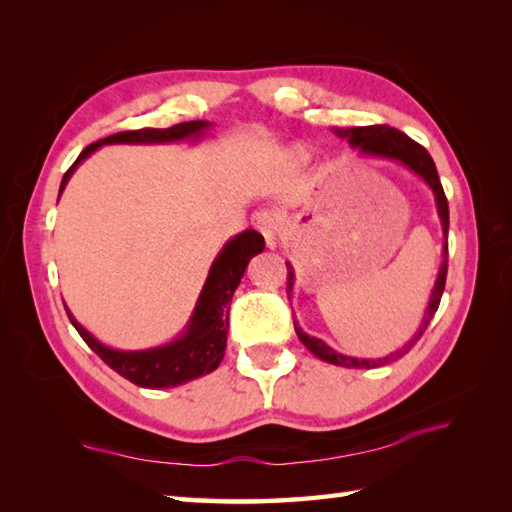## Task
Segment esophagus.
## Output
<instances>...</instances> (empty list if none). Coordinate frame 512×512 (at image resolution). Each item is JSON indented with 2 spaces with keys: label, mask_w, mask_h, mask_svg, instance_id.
<instances>
[{
  "label": "esophagus",
  "mask_w": 512,
  "mask_h": 512,
  "mask_svg": "<svg viewBox=\"0 0 512 512\" xmlns=\"http://www.w3.org/2000/svg\"><path fill=\"white\" fill-rule=\"evenodd\" d=\"M253 222H255L257 231L264 235L266 246H268V248H275V246H277L279 228H281L279 215L273 213V211H259V213L253 217Z\"/></svg>",
  "instance_id": "esophagus-1"
}]
</instances>
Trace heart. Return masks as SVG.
<instances>
[{"mask_svg":"<svg viewBox=\"0 0 512 512\" xmlns=\"http://www.w3.org/2000/svg\"><path fill=\"white\" fill-rule=\"evenodd\" d=\"M295 158H297V160H301V162H303V160H308V151L303 149V147H297V149H295Z\"/></svg>","mask_w":512,"mask_h":512,"instance_id":"heart-1","label":"heart"}]
</instances>
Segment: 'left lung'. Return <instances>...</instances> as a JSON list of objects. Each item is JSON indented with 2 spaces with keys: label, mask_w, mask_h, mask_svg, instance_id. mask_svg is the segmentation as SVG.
Returning a JSON list of instances; mask_svg holds the SVG:
<instances>
[{
  "label": "left lung",
  "mask_w": 512,
  "mask_h": 512,
  "mask_svg": "<svg viewBox=\"0 0 512 512\" xmlns=\"http://www.w3.org/2000/svg\"><path fill=\"white\" fill-rule=\"evenodd\" d=\"M334 134L339 138H345L350 147L361 151L363 156H372V158H387V160H396L400 165H405L409 171L416 173L418 178H422L424 182L429 184V189L436 195V206H438V217L442 222V233L444 239L449 235V204H447V195L442 191V184L438 178V169H436V162L429 156V151L424 149L422 145H418L416 140H411L407 134L398 132V129L389 127V125H367V127H336ZM442 266L438 270V277H436V284H433V292L429 297V308L424 312L420 328L416 330V334L411 336V339L400 347V350L391 352L383 358H354V356H345L339 354L336 350H332L330 345H325L321 339H314V336L303 332L297 321H295V332L299 336V341L308 347V350L321 358L325 363H332V365H341V367H361V369H372V367H380V365H387L391 361H396V358L405 356L413 345L420 341V336L427 330L429 321L433 319V314H436L438 306H440V299H442V292H444V284H447V262H449V244L444 242L442 246ZM288 299H290V292L292 286H295V268H292L288 262Z\"/></svg>",
  "instance_id": "8db88e82"
}]
</instances>
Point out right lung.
Segmentation results:
<instances>
[{"label": "right lung", "mask_w": 512, "mask_h": 512, "mask_svg": "<svg viewBox=\"0 0 512 512\" xmlns=\"http://www.w3.org/2000/svg\"><path fill=\"white\" fill-rule=\"evenodd\" d=\"M209 127V121H189L178 123L169 129H136V132H121L96 140L90 147H85L74 165L65 171L59 195L63 193L65 184L72 178L76 167L103 145H169L187 143V140L195 143V140H200L206 134ZM264 246V237L253 231V228H246V231L228 239L220 250V255L213 259L209 277L204 281L189 323L184 325L178 339L165 345L136 352L114 350V347L101 343L94 334L85 330L72 317L68 308H65V312H68V317L76 332L81 334V339L92 347V352L99 354L114 372L127 378L129 383L147 389L178 387L189 383L193 378L211 374L222 363L226 350L228 308H231L233 292L239 286V281H242L250 259L262 253Z\"/></svg>", "instance_id": "1"}]
</instances>
